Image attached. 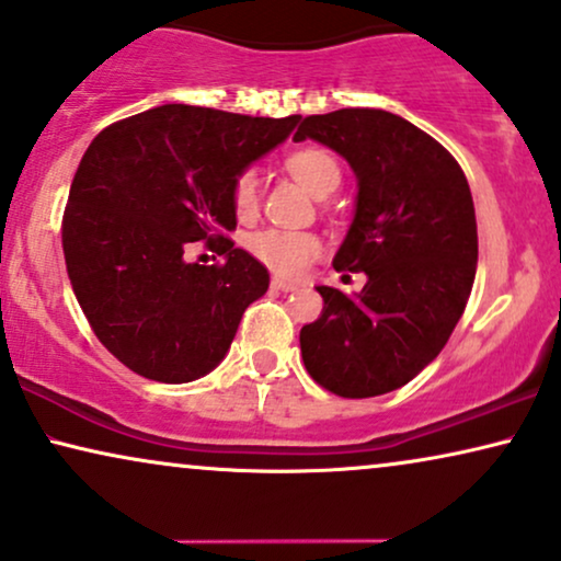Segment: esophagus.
<instances>
[{"label": "esophagus", "mask_w": 561, "mask_h": 561, "mask_svg": "<svg viewBox=\"0 0 561 561\" xmlns=\"http://www.w3.org/2000/svg\"><path fill=\"white\" fill-rule=\"evenodd\" d=\"M271 286H273L275 290H283V294H288V290H298V283L286 280V278H273Z\"/></svg>", "instance_id": "1"}]
</instances>
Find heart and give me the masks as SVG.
Here are the masks:
<instances>
[{
  "label": "heart",
  "mask_w": 561,
  "mask_h": 561,
  "mask_svg": "<svg viewBox=\"0 0 561 561\" xmlns=\"http://www.w3.org/2000/svg\"><path fill=\"white\" fill-rule=\"evenodd\" d=\"M286 170L296 183H301L311 195L324 198L343 180L337 159L324 149H298L286 157ZM257 172L242 170L231 185V203L239 216H250L257 206ZM250 252L260 263L280 275H298L309 267L311 260L319 257L322 242L311 231H290V229H263L250 237Z\"/></svg>",
  "instance_id": "heart-1"
}]
</instances>
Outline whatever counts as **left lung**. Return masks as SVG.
Masks as SVG:
<instances>
[{
  "label": "left lung",
  "mask_w": 561,
  "mask_h": 561,
  "mask_svg": "<svg viewBox=\"0 0 561 561\" xmlns=\"http://www.w3.org/2000/svg\"><path fill=\"white\" fill-rule=\"evenodd\" d=\"M304 138L337 151L358 178L332 265L368 278L355 296L317 288L324 309L301 327L304 366L337 397L387 394L438 358L467 309L479 252L469 183L433 136L387 111L309 115L294 141Z\"/></svg>",
  "instance_id": "left-lung-1"
}]
</instances>
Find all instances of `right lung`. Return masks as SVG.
Returning <instances> with one entry per match:
<instances>
[{
  "mask_svg": "<svg viewBox=\"0 0 561 561\" xmlns=\"http://www.w3.org/2000/svg\"><path fill=\"white\" fill-rule=\"evenodd\" d=\"M298 118L162 105L94 136L64 210V260L87 322L134 374L187 383L229 353L244 309L271 286L267 267L227 239L231 185ZM191 241L225 265L187 264Z\"/></svg>",
  "mask_w": 561,
  "mask_h": 561,
  "instance_id": "1",
  "label": "right lung"
}]
</instances>
